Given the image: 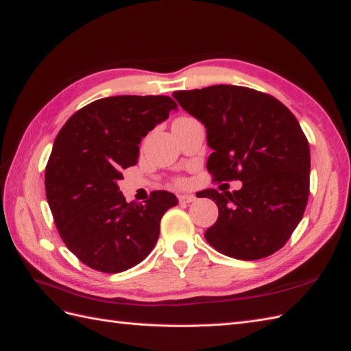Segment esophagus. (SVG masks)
Returning a JSON list of instances; mask_svg holds the SVG:
<instances>
[{
	"instance_id": "1",
	"label": "esophagus",
	"mask_w": 351,
	"mask_h": 351,
	"mask_svg": "<svg viewBox=\"0 0 351 351\" xmlns=\"http://www.w3.org/2000/svg\"><path fill=\"white\" fill-rule=\"evenodd\" d=\"M195 200H196L195 195H181L180 196V202H182V204H191V202H195Z\"/></svg>"
}]
</instances>
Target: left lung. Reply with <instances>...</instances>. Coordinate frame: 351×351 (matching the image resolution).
<instances>
[{
    "instance_id": "obj_1",
    "label": "left lung",
    "mask_w": 351,
    "mask_h": 351,
    "mask_svg": "<svg viewBox=\"0 0 351 351\" xmlns=\"http://www.w3.org/2000/svg\"><path fill=\"white\" fill-rule=\"evenodd\" d=\"M173 98L205 125L214 181L243 182L232 193L200 191L219 208L206 241L235 259L273 255L300 223L309 197V143L295 116L273 96L241 86L180 90Z\"/></svg>"
}]
</instances>
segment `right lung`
Wrapping results in <instances>:
<instances>
[{
  "mask_svg": "<svg viewBox=\"0 0 351 351\" xmlns=\"http://www.w3.org/2000/svg\"><path fill=\"white\" fill-rule=\"evenodd\" d=\"M178 110L170 96H108L78 110L57 134L45 169V190L56 226L81 263L102 273L140 264L160 235V221L178 204L173 193L152 191L126 202L117 182L136 166L138 145Z\"/></svg>",
  "mask_w": 351,
  "mask_h": 351,
  "instance_id": "right-lung-1",
  "label": "right lung"
}]
</instances>
